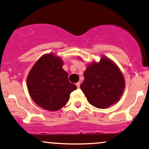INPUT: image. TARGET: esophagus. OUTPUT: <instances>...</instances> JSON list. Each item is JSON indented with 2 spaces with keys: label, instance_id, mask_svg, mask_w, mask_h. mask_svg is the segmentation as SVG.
<instances>
[{
  "label": "esophagus",
  "instance_id": "obj_1",
  "mask_svg": "<svg viewBox=\"0 0 149 149\" xmlns=\"http://www.w3.org/2000/svg\"><path fill=\"white\" fill-rule=\"evenodd\" d=\"M80 85H81V82H78V83H76V86H77L78 88L80 87Z\"/></svg>",
  "mask_w": 149,
  "mask_h": 149
}]
</instances>
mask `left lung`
Masks as SVG:
<instances>
[{"label":"left lung","instance_id":"left-lung-1","mask_svg":"<svg viewBox=\"0 0 149 149\" xmlns=\"http://www.w3.org/2000/svg\"><path fill=\"white\" fill-rule=\"evenodd\" d=\"M80 88L88 102L100 109L118 102L125 88L123 74L112 61L102 57L100 63H92L84 72Z\"/></svg>","mask_w":149,"mask_h":149}]
</instances>
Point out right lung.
Wrapping results in <instances>:
<instances>
[{
  "label": "right lung",
  "instance_id": "right-lung-1",
  "mask_svg": "<svg viewBox=\"0 0 149 149\" xmlns=\"http://www.w3.org/2000/svg\"><path fill=\"white\" fill-rule=\"evenodd\" d=\"M62 60L52 54L42 56L27 77V88L33 101L47 110L57 111L68 102L70 94L77 88L68 81L63 69Z\"/></svg>",
  "mask_w": 149,
  "mask_h": 149
}]
</instances>
